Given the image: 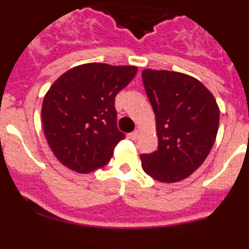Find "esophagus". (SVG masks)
Instances as JSON below:
<instances>
[{"instance_id":"1","label":"esophagus","mask_w":249,"mask_h":249,"mask_svg":"<svg viewBox=\"0 0 249 249\" xmlns=\"http://www.w3.org/2000/svg\"><path fill=\"white\" fill-rule=\"evenodd\" d=\"M138 136H140V131H138V129H136V131H133L132 133H129V138H131V140H133V141L137 140Z\"/></svg>"}]
</instances>
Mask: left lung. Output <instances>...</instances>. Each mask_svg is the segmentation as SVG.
Masks as SVG:
<instances>
[{"label":"left lung","instance_id":"left-lung-1","mask_svg":"<svg viewBox=\"0 0 249 249\" xmlns=\"http://www.w3.org/2000/svg\"><path fill=\"white\" fill-rule=\"evenodd\" d=\"M142 81L158 136L157 151L141 155L142 168L160 182L182 181L203 163L214 143L218 106L198 80L184 73L144 70Z\"/></svg>","mask_w":249,"mask_h":249}]
</instances>
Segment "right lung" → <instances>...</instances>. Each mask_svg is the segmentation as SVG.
<instances>
[{
    "mask_svg": "<svg viewBox=\"0 0 249 249\" xmlns=\"http://www.w3.org/2000/svg\"><path fill=\"white\" fill-rule=\"evenodd\" d=\"M137 73L135 66L86 63L51 86L42 103L46 140L62 164L89 173L108 163L124 133L114 100Z\"/></svg>",
    "mask_w": 249,
    "mask_h": 249,
    "instance_id": "add662e5",
    "label": "right lung"
}]
</instances>
